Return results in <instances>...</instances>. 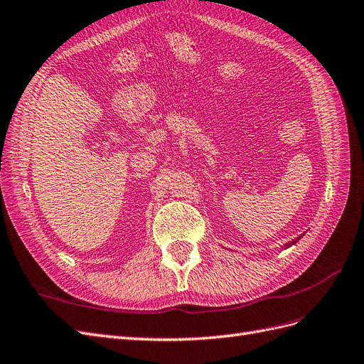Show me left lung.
<instances>
[{
    "instance_id": "obj_1",
    "label": "left lung",
    "mask_w": 364,
    "mask_h": 364,
    "mask_svg": "<svg viewBox=\"0 0 364 364\" xmlns=\"http://www.w3.org/2000/svg\"><path fill=\"white\" fill-rule=\"evenodd\" d=\"M299 238H301V237H299ZM294 243H296V241H293V243H291V245H294ZM291 245H289V246H291Z\"/></svg>"
}]
</instances>
